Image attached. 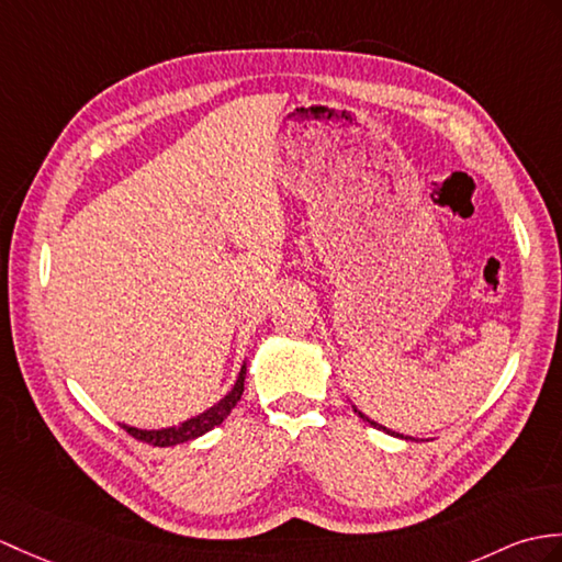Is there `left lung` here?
Returning <instances> with one entry per match:
<instances>
[{
    "label": "left lung",
    "instance_id": "8db88e82",
    "mask_svg": "<svg viewBox=\"0 0 562 562\" xmlns=\"http://www.w3.org/2000/svg\"><path fill=\"white\" fill-rule=\"evenodd\" d=\"M351 409H355L357 414H359V419H363V422H367V424H371L373 428H378V430H383V434H387V436H395V438H404V440H414V438H409V436H402V434H397V430H390L387 426H383V424H375L373 419H369V416L367 414H363V412H359L357 407H355V404H351Z\"/></svg>",
    "mask_w": 562,
    "mask_h": 562
}]
</instances>
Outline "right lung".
<instances>
[{"label": "right lung", "mask_w": 562, "mask_h": 562, "mask_svg": "<svg viewBox=\"0 0 562 562\" xmlns=\"http://www.w3.org/2000/svg\"><path fill=\"white\" fill-rule=\"evenodd\" d=\"M244 378H246V363L241 367L237 381H234L232 390L225 397H222L217 404H213V407H207L205 412L191 416V419H187V422H181L179 426L150 428L148 430V428H136V426L122 424V428L126 430L128 436H134L136 440L148 442V446H155V448H172V446H179V442L199 438V436L207 434V430H213L215 426H220L222 422L227 419L229 412L237 407V402L241 400V393H244Z\"/></svg>", "instance_id": "right-lung-1"}]
</instances>
